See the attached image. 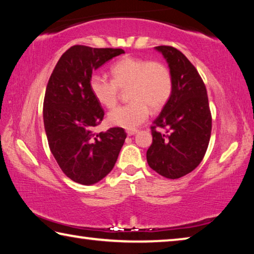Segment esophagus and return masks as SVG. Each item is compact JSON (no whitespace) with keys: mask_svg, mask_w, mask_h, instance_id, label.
<instances>
[{"mask_svg":"<svg viewBox=\"0 0 254 254\" xmlns=\"http://www.w3.org/2000/svg\"><path fill=\"white\" fill-rule=\"evenodd\" d=\"M136 132H137L136 128H130V130H127V135H128V136H131V135H133V134H135Z\"/></svg>","mask_w":254,"mask_h":254,"instance_id":"esophagus-1","label":"esophagus"}]
</instances>
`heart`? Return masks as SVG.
Here are the masks:
<instances>
[{
  "mask_svg": "<svg viewBox=\"0 0 254 254\" xmlns=\"http://www.w3.org/2000/svg\"><path fill=\"white\" fill-rule=\"evenodd\" d=\"M112 79L94 74L89 89L98 103L107 109L118 104L120 89H127L131 102L109 114L112 126L134 128L149 118L150 110L159 111L167 104L173 93V77L169 68L159 60L123 57L111 67Z\"/></svg>",
  "mask_w": 254,
  "mask_h": 254,
  "instance_id": "1",
  "label": "heart"
}]
</instances>
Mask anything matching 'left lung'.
<instances>
[{
	"label": "left lung",
	"instance_id": "left-lung-1",
	"mask_svg": "<svg viewBox=\"0 0 254 254\" xmlns=\"http://www.w3.org/2000/svg\"><path fill=\"white\" fill-rule=\"evenodd\" d=\"M156 49L169 65L173 93L151 126L147 161L157 174L177 179L203 160L212 132V113L204 81L186 56L171 46ZM159 128L165 131H158Z\"/></svg>",
	"mask_w": 254,
	"mask_h": 254
}]
</instances>
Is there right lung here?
<instances>
[{
	"mask_svg": "<svg viewBox=\"0 0 254 254\" xmlns=\"http://www.w3.org/2000/svg\"><path fill=\"white\" fill-rule=\"evenodd\" d=\"M121 54L120 48L72 46L60 57L47 84L44 123L50 151L75 183L93 185L110 174L126 141L122 127L93 133L104 110L89 89L93 70Z\"/></svg>",
	"mask_w": 254,
	"mask_h": 254,
	"instance_id": "1",
	"label": "right lung"
}]
</instances>
